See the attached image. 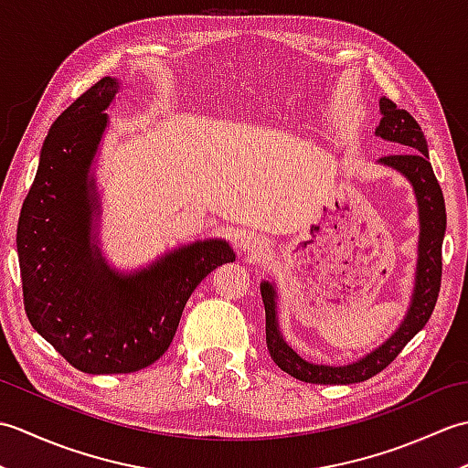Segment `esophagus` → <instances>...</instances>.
I'll use <instances>...</instances> for the list:
<instances>
[{"label":"esophagus","mask_w":468,"mask_h":468,"mask_svg":"<svg viewBox=\"0 0 468 468\" xmlns=\"http://www.w3.org/2000/svg\"><path fill=\"white\" fill-rule=\"evenodd\" d=\"M265 239L261 235H257V233H243L241 235V239H239V247L241 250L250 255V253H260L263 247H265Z\"/></svg>","instance_id":"esophagus-1"}]
</instances>
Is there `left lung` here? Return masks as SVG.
Returning a JSON list of instances; mask_svg holds the SVG:
<instances>
[{
    "mask_svg": "<svg viewBox=\"0 0 468 468\" xmlns=\"http://www.w3.org/2000/svg\"><path fill=\"white\" fill-rule=\"evenodd\" d=\"M382 121L376 128V136L384 141L399 143L406 151L400 154H388L380 158V165L394 168L409 178L416 203H419L420 237H419V263H416L414 292L409 312L388 340L376 347L374 352L360 357L347 366H324L310 364L297 356L285 344L277 325V300L270 282L261 283V297L265 305V340L273 362L283 372L292 374L302 382L310 384H356L382 372L402 352V347L419 334L426 322L431 320L436 300L441 292L442 277V239L446 231V208L441 185L436 181L432 165L429 161V146L419 122L406 112L396 108L390 98H380Z\"/></svg>",
    "mask_w": 468,
    "mask_h": 468,
    "instance_id": "8db88e82",
    "label": "left lung"
}]
</instances>
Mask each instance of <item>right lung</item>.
Returning a JSON list of instances; mask_svg holds the SVG:
<instances>
[{"label":"right lung","instance_id":"obj_1","mask_svg":"<svg viewBox=\"0 0 468 468\" xmlns=\"http://www.w3.org/2000/svg\"><path fill=\"white\" fill-rule=\"evenodd\" d=\"M118 88L106 76L56 118L17 223L27 320L86 374H131L156 362L195 287L215 267L235 261L227 241L207 239L124 275L90 243L98 211L90 168Z\"/></svg>","mask_w":468,"mask_h":468}]
</instances>
